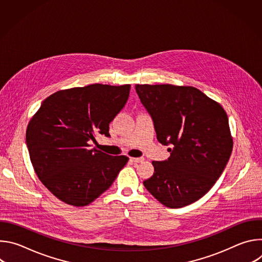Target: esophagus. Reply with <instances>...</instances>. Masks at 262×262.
<instances>
[{
  "label": "esophagus",
  "mask_w": 262,
  "mask_h": 262,
  "mask_svg": "<svg viewBox=\"0 0 262 262\" xmlns=\"http://www.w3.org/2000/svg\"><path fill=\"white\" fill-rule=\"evenodd\" d=\"M129 161L134 162V163H142L144 161V159L143 158H129Z\"/></svg>",
  "instance_id": "obj_1"
}]
</instances>
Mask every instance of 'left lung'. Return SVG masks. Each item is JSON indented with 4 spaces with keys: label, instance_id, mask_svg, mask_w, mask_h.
I'll return each instance as SVG.
<instances>
[{
    "label": "left lung",
    "instance_id": "obj_1",
    "mask_svg": "<svg viewBox=\"0 0 262 262\" xmlns=\"http://www.w3.org/2000/svg\"><path fill=\"white\" fill-rule=\"evenodd\" d=\"M151 116L157 138L170 158L152 162L154 175L143 184L158 201L180 208L203 197L225 169L233 141L225 110L191 86L136 85Z\"/></svg>",
    "mask_w": 262,
    "mask_h": 262
}]
</instances>
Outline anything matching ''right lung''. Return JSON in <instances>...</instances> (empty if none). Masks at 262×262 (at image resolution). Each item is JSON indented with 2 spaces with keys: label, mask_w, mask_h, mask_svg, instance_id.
I'll return each mask as SVG.
<instances>
[{
  "label": "right lung",
  "mask_w": 262,
  "mask_h": 262,
  "mask_svg": "<svg viewBox=\"0 0 262 262\" xmlns=\"http://www.w3.org/2000/svg\"><path fill=\"white\" fill-rule=\"evenodd\" d=\"M130 85L93 84L46 98L30 120L26 142L40 181L61 201L85 206L105 192L128 162L89 148L125 105Z\"/></svg>",
  "instance_id": "1"
}]
</instances>
